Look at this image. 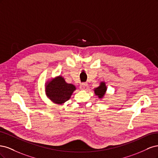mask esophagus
Here are the masks:
<instances>
[{"instance_id":"esophagus-1","label":"esophagus","mask_w":158,"mask_h":158,"mask_svg":"<svg viewBox=\"0 0 158 158\" xmlns=\"http://www.w3.org/2000/svg\"><path fill=\"white\" fill-rule=\"evenodd\" d=\"M80 87V89L85 90L88 88V84L87 83H82L81 84Z\"/></svg>"}]
</instances>
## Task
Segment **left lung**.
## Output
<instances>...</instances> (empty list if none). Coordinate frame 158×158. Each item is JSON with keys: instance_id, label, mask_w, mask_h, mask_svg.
I'll use <instances>...</instances> for the list:
<instances>
[{"instance_id": "8db88e82", "label": "left lung", "mask_w": 158, "mask_h": 158, "mask_svg": "<svg viewBox=\"0 0 158 158\" xmlns=\"http://www.w3.org/2000/svg\"><path fill=\"white\" fill-rule=\"evenodd\" d=\"M106 91H107V86L106 85V83L104 82H102L100 83L99 87L94 89V93L95 95H98V97L99 99H102L104 97Z\"/></svg>"}]
</instances>
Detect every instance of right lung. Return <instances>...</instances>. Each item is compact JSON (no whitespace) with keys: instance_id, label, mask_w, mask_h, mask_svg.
Here are the masks:
<instances>
[{"instance_id":"right-lung-1","label":"right lung","mask_w":158,"mask_h":158,"mask_svg":"<svg viewBox=\"0 0 158 158\" xmlns=\"http://www.w3.org/2000/svg\"><path fill=\"white\" fill-rule=\"evenodd\" d=\"M75 89L74 85L66 83L60 76L51 79L45 85L47 96L56 104H63L68 101Z\"/></svg>"}]
</instances>
